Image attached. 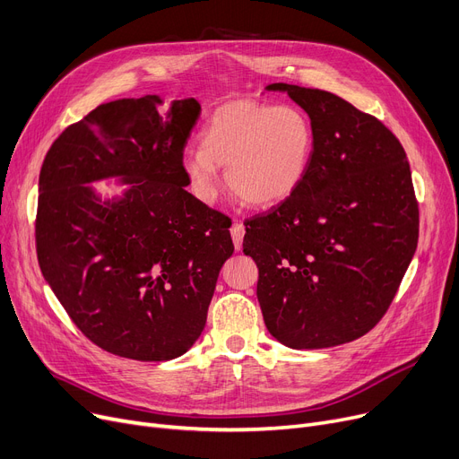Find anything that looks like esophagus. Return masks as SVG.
Wrapping results in <instances>:
<instances>
[{
	"label": "esophagus",
	"mask_w": 459,
	"mask_h": 459,
	"mask_svg": "<svg viewBox=\"0 0 459 459\" xmlns=\"http://www.w3.org/2000/svg\"><path fill=\"white\" fill-rule=\"evenodd\" d=\"M230 234H232V242H234V249L239 251L242 249V244H244V234H246V229L242 223L234 221L232 227H230Z\"/></svg>",
	"instance_id": "1"
}]
</instances>
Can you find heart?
Returning <instances> with one entry per match:
<instances>
[{"instance_id":"obj_1","label":"heart","mask_w":459,"mask_h":459,"mask_svg":"<svg viewBox=\"0 0 459 459\" xmlns=\"http://www.w3.org/2000/svg\"><path fill=\"white\" fill-rule=\"evenodd\" d=\"M201 149H187L180 169L191 191L212 203L227 184L247 206L270 208L301 186L315 152V128L296 106L234 100L217 108L199 134Z\"/></svg>"}]
</instances>
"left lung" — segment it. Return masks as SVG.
I'll return each instance as SVG.
<instances>
[{
    "instance_id": "left-lung-1",
    "label": "left lung",
    "mask_w": 459,
    "mask_h": 459,
    "mask_svg": "<svg viewBox=\"0 0 459 459\" xmlns=\"http://www.w3.org/2000/svg\"><path fill=\"white\" fill-rule=\"evenodd\" d=\"M266 89L305 109L315 152L292 195L246 223L262 316L288 348L346 344L383 318L415 255L411 169L396 135L341 96L288 83Z\"/></svg>"
}]
</instances>
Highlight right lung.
Listing matches in <instances>:
<instances>
[{
	"label": "right lung",
	"mask_w": 459,
	"mask_h": 459,
	"mask_svg": "<svg viewBox=\"0 0 459 459\" xmlns=\"http://www.w3.org/2000/svg\"><path fill=\"white\" fill-rule=\"evenodd\" d=\"M158 94L92 109L48 151L35 223L40 272L70 320L118 357L169 360L206 325L234 253L227 221L186 191L180 169L197 100ZM115 178L123 196L88 184Z\"/></svg>",
	"instance_id": "1"
}]
</instances>
